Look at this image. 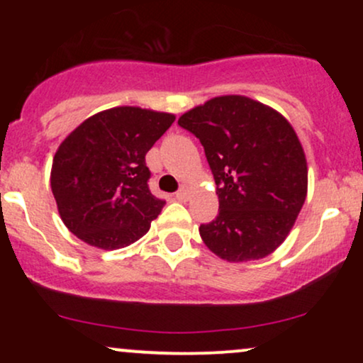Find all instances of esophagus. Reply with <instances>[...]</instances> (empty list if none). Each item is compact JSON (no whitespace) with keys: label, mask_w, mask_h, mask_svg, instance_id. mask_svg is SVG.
Listing matches in <instances>:
<instances>
[{"label":"esophagus","mask_w":363,"mask_h":363,"mask_svg":"<svg viewBox=\"0 0 363 363\" xmlns=\"http://www.w3.org/2000/svg\"><path fill=\"white\" fill-rule=\"evenodd\" d=\"M187 196H189V193H187V187L186 186H181V189H179L177 193H176V198L179 199V201H186Z\"/></svg>","instance_id":"obj_1"}]
</instances>
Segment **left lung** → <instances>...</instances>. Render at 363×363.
I'll return each instance as SVG.
<instances>
[{
    "label": "left lung",
    "instance_id": "obj_1",
    "mask_svg": "<svg viewBox=\"0 0 363 363\" xmlns=\"http://www.w3.org/2000/svg\"><path fill=\"white\" fill-rule=\"evenodd\" d=\"M177 123L201 141L218 194V215L199 227L203 242L230 262L272 254L307 194V160L289 121L249 97L223 95Z\"/></svg>",
    "mask_w": 363,
    "mask_h": 363
}]
</instances>
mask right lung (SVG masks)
<instances>
[{"instance_id":"obj_1","label":"right lung","mask_w":363,"mask_h":363,"mask_svg":"<svg viewBox=\"0 0 363 363\" xmlns=\"http://www.w3.org/2000/svg\"><path fill=\"white\" fill-rule=\"evenodd\" d=\"M174 119L167 112L114 107L69 133L54 155L51 189L72 234L107 251L147 234L165 201L150 191L145 155Z\"/></svg>"}]
</instances>
